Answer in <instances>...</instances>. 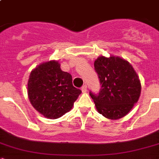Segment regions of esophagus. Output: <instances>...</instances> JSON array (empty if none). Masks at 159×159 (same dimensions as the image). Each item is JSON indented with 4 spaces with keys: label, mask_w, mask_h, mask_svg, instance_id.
Instances as JSON below:
<instances>
[{
    "label": "esophagus",
    "mask_w": 159,
    "mask_h": 159,
    "mask_svg": "<svg viewBox=\"0 0 159 159\" xmlns=\"http://www.w3.org/2000/svg\"><path fill=\"white\" fill-rule=\"evenodd\" d=\"M87 86H86V85H84V86H82V92H87Z\"/></svg>",
    "instance_id": "esophagus-1"
}]
</instances>
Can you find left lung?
Masks as SVG:
<instances>
[{"label": "left lung", "instance_id": "1", "mask_svg": "<svg viewBox=\"0 0 159 159\" xmlns=\"http://www.w3.org/2000/svg\"><path fill=\"white\" fill-rule=\"evenodd\" d=\"M102 88L90 92L97 111L106 118L118 120L131 111L141 92L140 81L132 65L120 57L101 56L94 62Z\"/></svg>", "mask_w": 159, "mask_h": 159}]
</instances>
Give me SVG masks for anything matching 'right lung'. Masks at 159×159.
<instances>
[{"label":"right lung","mask_w":159,"mask_h":159,"mask_svg":"<svg viewBox=\"0 0 159 159\" xmlns=\"http://www.w3.org/2000/svg\"><path fill=\"white\" fill-rule=\"evenodd\" d=\"M81 92L73 87L72 75L62 71L57 61L43 62L30 75V102L46 118L57 119L68 112Z\"/></svg>","instance_id":"obj_1"}]
</instances>
